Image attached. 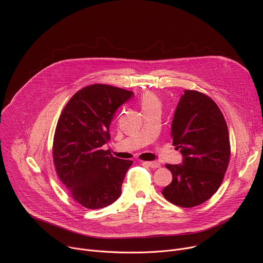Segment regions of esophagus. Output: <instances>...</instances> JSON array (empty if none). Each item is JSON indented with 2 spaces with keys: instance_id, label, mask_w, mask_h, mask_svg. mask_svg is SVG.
Wrapping results in <instances>:
<instances>
[{
  "instance_id": "1",
  "label": "esophagus",
  "mask_w": 263,
  "mask_h": 263,
  "mask_svg": "<svg viewBox=\"0 0 263 263\" xmlns=\"http://www.w3.org/2000/svg\"><path fill=\"white\" fill-rule=\"evenodd\" d=\"M144 164H146L148 167H151V168L160 167V163L157 161H146V162H144Z\"/></svg>"
}]
</instances>
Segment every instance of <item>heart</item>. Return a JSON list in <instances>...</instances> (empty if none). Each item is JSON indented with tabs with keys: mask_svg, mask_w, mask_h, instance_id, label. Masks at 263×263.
I'll return each instance as SVG.
<instances>
[{
	"mask_svg": "<svg viewBox=\"0 0 263 263\" xmlns=\"http://www.w3.org/2000/svg\"><path fill=\"white\" fill-rule=\"evenodd\" d=\"M141 107L142 110L148 107H152L155 105H159V100L157 99L156 96H154L153 93H145L142 98H141Z\"/></svg>",
	"mask_w": 263,
	"mask_h": 263,
	"instance_id": "heart-1",
	"label": "heart"
}]
</instances>
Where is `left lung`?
<instances>
[{
    "label": "left lung",
    "mask_w": 263,
    "mask_h": 263,
    "mask_svg": "<svg viewBox=\"0 0 263 263\" xmlns=\"http://www.w3.org/2000/svg\"><path fill=\"white\" fill-rule=\"evenodd\" d=\"M171 136L183 159L181 164L165 165L173 180L162 195L180 207L198 206L217 192L229 164L226 121L209 97L184 90L175 110Z\"/></svg>",
    "instance_id": "left-lung-1"
}]
</instances>
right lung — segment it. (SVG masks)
<instances>
[{"instance_id":"1","label":"right lung","mask_w":263,"mask_h":263,"mask_svg":"<svg viewBox=\"0 0 263 263\" xmlns=\"http://www.w3.org/2000/svg\"><path fill=\"white\" fill-rule=\"evenodd\" d=\"M134 93L105 84H92L74 93L58 120L53 142L57 175L70 196L88 209L116 202L133 161L112 156L102 146L117 110Z\"/></svg>"}]
</instances>
